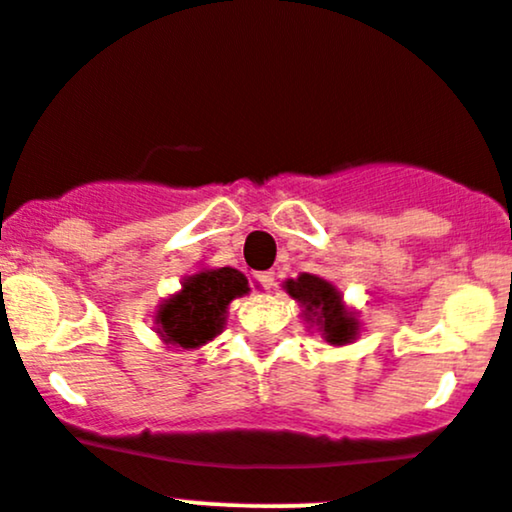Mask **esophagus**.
Masks as SVG:
<instances>
[{
    "label": "esophagus",
    "mask_w": 512,
    "mask_h": 512,
    "mask_svg": "<svg viewBox=\"0 0 512 512\" xmlns=\"http://www.w3.org/2000/svg\"><path fill=\"white\" fill-rule=\"evenodd\" d=\"M257 282H260L265 289H274V284H277V272H272V270L260 272L257 274Z\"/></svg>",
    "instance_id": "1"
}]
</instances>
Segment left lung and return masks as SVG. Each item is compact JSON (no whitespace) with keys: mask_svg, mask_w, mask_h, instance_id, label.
<instances>
[{"mask_svg":"<svg viewBox=\"0 0 512 512\" xmlns=\"http://www.w3.org/2000/svg\"><path fill=\"white\" fill-rule=\"evenodd\" d=\"M287 292L306 306V319H314V324L321 326L324 338L333 346H343L358 331V321L353 319L351 311L343 309L341 294L326 282V279L316 277V274H301L299 279H289Z\"/></svg>","mask_w":512,"mask_h":512,"instance_id":"left-lung-1","label":"left lung"}]
</instances>
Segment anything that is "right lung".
<instances>
[{"mask_svg": "<svg viewBox=\"0 0 512 512\" xmlns=\"http://www.w3.org/2000/svg\"><path fill=\"white\" fill-rule=\"evenodd\" d=\"M247 292L250 287L245 274L233 267L191 274L184 279L181 292L161 304L157 331L166 343L174 346H203L220 333L230 301Z\"/></svg>", "mask_w": 512, "mask_h": 512, "instance_id": "1", "label": "right lung"}]
</instances>
